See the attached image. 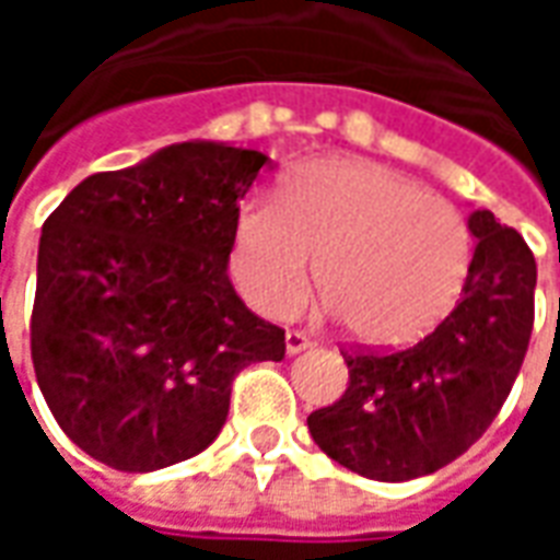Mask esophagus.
<instances>
[{
  "label": "esophagus",
  "instance_id": "esophagus-1",
  "mask_svg": "<svg viewBox=\"0 0 560 560\" xmlns=\"http://www.w3.org/2000/svg\"><path fill=\"white\" fill-rule=\"evenodd\" d=\"M308 348H312V339H308V336H305V332H288V336H284V351L291 353H303V351H308Z\"/></svg>",
  "mask_w": 560,
  "mask_h": 560
}]
</instances>
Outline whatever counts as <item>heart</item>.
I'll return each instance as SVG.
<instances>
[{"mask_svg": "<svg viewBox=\"0 0 560 560\" xmlns=\"http://www.w3.org/2000/svg\"><path fill=\"white\" fill-rule=\"evenodd\" d=\"M365 345H405L453 308L470 231L450 200L365 159L293 167L279 203L248 200L233 224L231 272L267 317H291L312 288Z\"/></svg>", "mask_w": 560, "mask_h": 560, "instance_id": "1", "label": "heart"}]
</instances>
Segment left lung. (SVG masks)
Instances as JSON below:
<instances>
[{
    "mask_svg": "<svg viewBox=\"0 0 560 560\" xmlns=\"http://www.w3.org/2000/svg\"><path fill=\"white\" fill-rule=\"evenodd\" d=\"M468 231L477 243L456 308L405 351L345 353V396L308 413L315 444L353 474L381 482L434 474L510 396L534 327L537 264L489 209L470 212Z\"/></svg>",
    "mask_w": 560,
    "mask_h": 560,
    "instance_id": "8db88e82",
    "label": "left lung"
}]
</instances>
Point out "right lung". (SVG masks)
<instances>
[{
    "instance_id": "right-lung-1",
    "label": "right lung",
    "mask_w": 560,
    "mask_h": 560,
    "mask_svg": "<svg viewBox=\"0 0 560 560\" xmlns=\"http://www.w3.org/2000/svg\"><path fill=\"white\" fill-rule=\"evenodd\" d=\"M269 159L173 143L92 173L44 221L32 363L47 408L104 465L149 474L219 438L233 377L284 357V329L228 279L240 200Z\"/></svg>"
}]
</instances>
